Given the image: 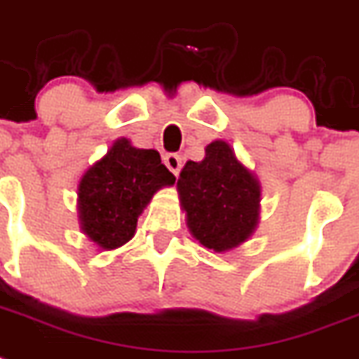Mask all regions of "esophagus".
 I'll list each match as a JSON object with an SVG mask.
<instances>
[{
    "label": "esophagus",
    "mask_w": 359,
    "mask_h": 359,
    "mask_svg": "<svg viewBox=\"0 0 359 359\" xmlns=\"http://www.w3.org/2000/svg\"><path fill=\"white\" fill-rule=\"evenodd\" d=\"M163 163H165V167H167L174 176H177L180 170H182V158H180L177 154H167V156L163 158Z\"/></svg>",
    "instance_id": "esophagus-1"
}]
</instances>
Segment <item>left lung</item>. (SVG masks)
<instances>
[{
    "mask_svg": "<svg viewBox=\"0 0 359 359\" xmlns=\"http://www.w3.org/2000/svg\"><path fill=\"white\" fill-rule=\"evenodd\" d=\"M177 192L187 226L207 250H233L259 224L260 185L226 141L207 144L203 161H187Z\"/></svg>",
    "mask_w": 359,
    "mask_h": 359,
    "instance_id": "left-lung-1",
    "label": "left lung"
}]
</instances>
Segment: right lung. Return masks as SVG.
I'll use <instances>...</instances> for the list:
<instances>
[{"label":"right lung","mask_w":359,"mask_h":359,"mask_svg":"<svg viewBox=\"0 0 359 359\" xmlns=\"http://www.w3.org/2000/svg\"><path fill=\"white\" fill-rule=\"evenodd\" d=\"M176 177L161 163L159 152L117 139L104 158L82 176L79 215L82 231L100 250H115L135 233L139 215L154 192L174 185Z\"/></svg>","instance_id":"right-lung-1"}]
</instances>
